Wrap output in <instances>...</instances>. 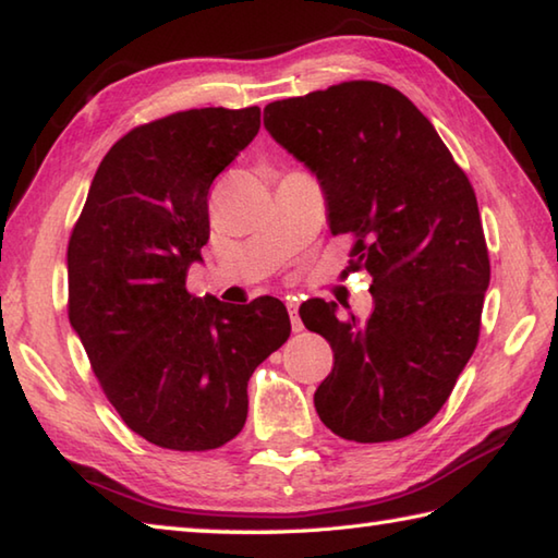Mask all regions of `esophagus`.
I'll list each match as a JSON object with an SVG mask.
<instances>
[{"label":"esophagus","mask_w":558,"mask_h":558,"mask_svg":"<svg viewBox=\"0 0 558 558\" xmlns=\"http://www.w3.org/2000/svg\"><path fill=\"white\" fill-rule=\"evenodd\" d=\"M288 312H290V324H292V331H302L305 327H302V319L298 314V302L295 300H288Z\"/></svg>","instance_id":"1"}]
</instances>
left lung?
Instances as JSON below:
<instances>
[{"label":"left lung","mask_w":558,"mask_h":558,"mask_svg":"<svg viewBox=\"0 0 558 558\" xmlns=\"http://www.w3.org/2000/svg\"><path fill=\"white\" fill-rule=\"evenodd\" d=\"M270 136L327 197L329 229L349 236V268L373 278L366 322L310 300L300 317L333 351L314 392L341 439L410 437L449 400L481 333L490 282L471 180L400 89L349 80L263 109Z\"/></svg>","instance_id":"8db88e82"}]
</instances>
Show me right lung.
Instances as JSON below:
<instances>
[{
	"instance_id": "1",
	"label": "right lung",
	"mask_w": 558,
	"mask_h": 558,
	"mask_svg": "<svg viewBox=\"0 0 558 558\" xmlns=\"http://www.w3.org/2000/svg\"><path fill=\"white\" fill-rule=\"evenodd\" d=\"M260 109L205 107L134 126L99 163L68 244V317L131 432L173 451L244 429L248 378L290 337L276 298L225 305L185 278L209 241V187Z\"/></svg>"
}]
</instances>
